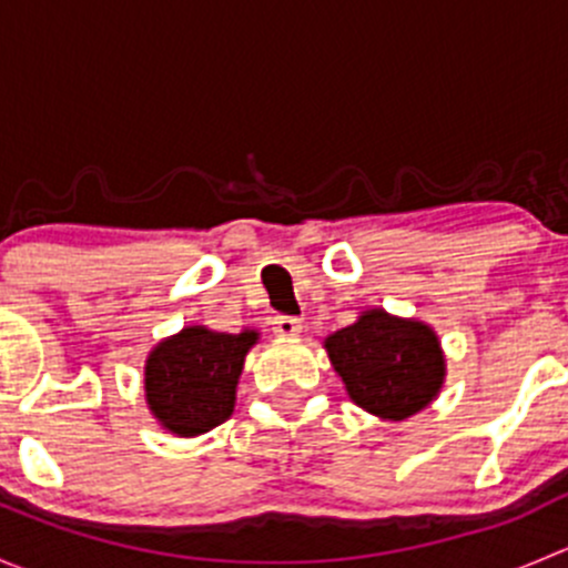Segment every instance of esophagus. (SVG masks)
Returning <instances> with one entry per match:
<instances>
[{
  "label": "esophagus",
  "mask_w": 568,
  "mask_h": 568,
  "mask_svg": "<svg viewBox=\"0 0 568 568\" xmlns=\"http://www.w3.org/2000/svg\"><path fill=\"white\" fill-rule=\"evenodd\" d=\"M272 329L283 337H296L302 332V321L296 316H274Z\"/></svg>",
  "instance_id": "esophagus-1"
}]
</instances>
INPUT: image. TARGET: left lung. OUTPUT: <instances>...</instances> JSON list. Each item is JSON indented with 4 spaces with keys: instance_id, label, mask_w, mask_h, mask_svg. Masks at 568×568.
<instances>
[{
    "instance_id": "8db88e82",
    "label": "left lung",
    "mask_w": 568,
    "mask_h": 568,
    "mask_svg": "<svg viewBox=\"0 0 568 568\" xmlns=\"http://www.w3.org/2000/svg\"><path fill=\"white\" fill-rule=\"evenodd\" d=\"M324 348L348 398L385 420H406L443 390L445 354L437 332L423 321L374 307L332 332Z\"/></svg>"
}]
</instances>
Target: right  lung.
<instances>
[{
	"label": "right lung",
	"instance_id": "right-lung-1",
	"mask_svg": "<svg viewBox=\"0 0 568 568\" xmlns=\"http://www.w3.org/2000/svg\"><path fill=\"white\" fill-rule=\"evenodd\" d=\"M257 343L255 329L239 335L209 326H183L145 359V400L162 428L197 437L225 423L236 406L244 357Z\"/></svg>",
	"mask_w": 568,
	"mask_h": 568
}]
</instances>
